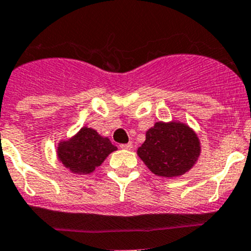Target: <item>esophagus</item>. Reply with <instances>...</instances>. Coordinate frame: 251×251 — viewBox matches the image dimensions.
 <instances>
[{"instance_id": "1", "label": "esophagus", "mask_w": 251, "mask_h": 251, "mask_svg": "<svg viewBox=\"0 0 251 251\" xmlns=\"http://www.w3.org/2000/svg\"><path fill=\"white\" fill-rule=\"evenodd\" d=\"M120 148H123V149H127V151H130V149H132V143H131V142H128V143L120 144Z\"/></svg>"}]
</instances>
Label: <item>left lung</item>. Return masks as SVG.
Masks as SVG:
<instances>
[{"label": "left lung", "instance_id": "obj_1", "mask_svg": "<svg viewBox=\"0 0 251 251\" xmlns=\"http://www.w3.org/2000/svg\"><path fill=\"white\" fill-rule=\"evenodd\" d=\"M137 154L154 175L177 177L197 163L201 142L186 124L159 121L146 132V141L137 149Z\"/></svg>", "mask_w": 251, "mask_h": 251}]
</instances>
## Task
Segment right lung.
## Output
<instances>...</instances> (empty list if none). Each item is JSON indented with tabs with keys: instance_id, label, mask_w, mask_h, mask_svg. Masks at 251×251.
<instances>
[{
	"instance_id": "1",
	"label": "right lung",
	"mask_w": 251,
	"mask_h": 251,
	"mask_svg": "<svg viewBox=\"0 0 251 251\" xmlns=\"http://www.w3.org/2000/svg\"><path fill=\"white\" fill-rule=\"evenodd\" d=\"M116 149L109 138L85 126L70 140L59 142L57 154L63 165L72 173L87 175L93 173Z\"/></svg>"
}]
</instances>
